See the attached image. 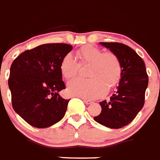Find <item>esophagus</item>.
<instances>
[{
  "label": "esophagus",
  "instance_id": "obj_1",
  "mask_svg": "<svg viewBox=\"0 0 160 160\" xmlns=\"http://www.w3.org/2000/svg\"><path fill=\"white\" fill-rule=\"evenodd\" d=\"M83 101H84V103L86 104V105H90V104H92V101H89V100H86V99H84V100H83Z\"/></svg>",
  "mask_w": 160,
  "mask_h": 160
}]
</instances>
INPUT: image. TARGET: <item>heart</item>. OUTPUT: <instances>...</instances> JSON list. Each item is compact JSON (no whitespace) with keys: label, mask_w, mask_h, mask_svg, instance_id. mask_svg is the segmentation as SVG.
<instances>
[{"label":"heart","mask_w":160,"mask_h":160,"mask_svg":"<svg viewBox=\"0 0 160 160\" xmlns=\"http://www.w3.org/2000/svg\"><path fill=\"white\" fill-rule=\"evenodd\" d=\"M76 61L71 54L63 58L60 72L67 80L77 75L80 66L88 65L86 76L89 79H74L68 82V91L72 95L95 99L117 85L122 76V64L113 52L103 53L101 49L92 45L81 47L76 52Z\"/></svg>","instance_id":"heart-1"}]
</instances>
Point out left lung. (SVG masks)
Wrapping results in <instances>:
<instances>
[{"label": "left lung", "mask_w": 160, "mask_h": 160, "mask_svg": "<svg viewBox=\"0 0 160 160\" xmlns=\"http://www.w3.org/2000/svg\"><path fill=\"white\" fill-rule=\"evenodd\" d=\"M118 56L122 76L117 91L110 100L100 102L101 112L94 120L111 129L127 126L142 109L148 76L141 57L128 46L120 42H100Z\"/></svg>", "instance_id": "obj_1"}]
</instances>
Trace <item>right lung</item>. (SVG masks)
I'll return each mask as SVG.
<instances>
[{
	"label": "right lung",
	"mask_w": 160,
	"mask_h": 160,
	"mask_svg": "<svg viewBox=\"0 0 160 160\" xmlns=\"http://www.w3.org/2000/svg\"><path fill=\"white\" fill-rule=\"evenodd\" d=\"M72 50L66 43H47L27 50L10 67L8 84L12 105L21 118L36 128H46L63 118L69 100L64 89L60 63Z\"/></svg>",
	"instance_id": "right-lung-1"
}]
</instances>
